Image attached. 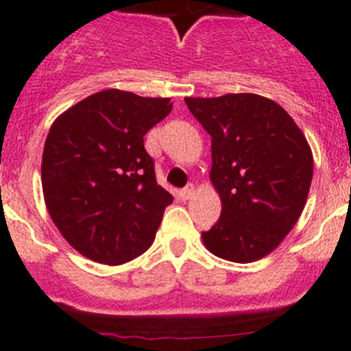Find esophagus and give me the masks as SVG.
<instances>
[{
  "instance_id": "1",
  "label": "esophagus",
  "mask_w": 351,
  "mask_h": 351,
  "mask_svg": "<svg viewBox=\"0 0 351 351\" xmlns=\"http://www.w3.org/2000/svg\"><path fill=\"white\" fill-rule=\"evenodd\" d=\"M193 193H195V186H193V185H186L185 189L182 190V193H180V195H182L183 200H190V198L193 197Z\"/></svg>"
}]
</instances>
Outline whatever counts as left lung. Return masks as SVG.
<instances>
[{
  "label": "left lung",
  "mask_w": 351,
  "mask_h": 351,
  "mask_svg": "<svg viewBox=\"0 0 351 351\" xmlns=\"http://www.w3.org/2000/svg\"><path fill=\"white\" fill-rule=\"evenodd\" d=\"M212 137V185L219 221L202 232L222 260L251 263L275 250L295 226L313 182V153L284 108L253 93L185 98Z\"/></svg>",
  "instance_id": "obj_1"
}]
</instances>
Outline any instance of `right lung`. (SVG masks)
I'll return each mask as SVG.
<instances>
[{"mask_svg": "<svg viewBox=\"0 0 351 351\" xmlns=\"http://www.w3.org/2000/svg\"><path fill=\"white\" fill-rule=\"evenodd\" d=\"M169 98L105 90L52 123L42 154V190L64 239L90 260L122 265L154 241L171 193L156 182L144 136Z\"/></svg>", "mask_w": 351, "mask_h": 351, "instance_id": "obj_1", "label": "right lung"}]
</instances>
